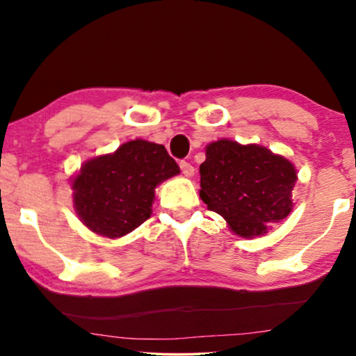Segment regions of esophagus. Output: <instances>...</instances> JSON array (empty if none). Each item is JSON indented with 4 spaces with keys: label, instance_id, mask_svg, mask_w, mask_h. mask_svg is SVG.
<instances>
[{
    "label": "esophagus",
    "instance_id": "esophagus-1",
    "mask_svg": "<svg viewBox=\"0 0 356 356\" xmlns=\"http://www.w3.org/2000/svg\"><path fill=\"white\" fill-rule=\"evenodd\" d=\"M179 168H181V172H183V175L184 177H193L194 175V167L189 162H179Z\"/></svg>",
    "mask_w": 356,
    "mask_h": 356
}]
</instances>
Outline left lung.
<instances>
[{"label": "left lung", "mask_w": 356, "mask_h": 356, "mask_svg": "<svg viewBox=\"0 0 356 356\" xmlns=\"http://www.w3.org/2000/svg\"><path fill=\"white\" fill-rule=\"evenodd\" d=\"M199 173V196L238 236L266 235L270 223L284 220L293 209L291 191L298 178L293 163L262 145L211 143Z\"/></svg>", "instance_id": "obj_1"}]
</instances>
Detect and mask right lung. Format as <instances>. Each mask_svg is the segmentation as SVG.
Instances as JSON below:
<instances>
[{"label":"right lung","instance_id":"obj_1","mask_svg":"<svg viewBox=\"0 0 356 356\" xmlns=\"http://www.w3.org/2000/svg\"><path fill=\"white\" fill-rule=\"evenodd\" d=\"M178 173L163 145L129 140L82 165L71 183L76 213L97 235L120 238L147 220L155 188Z\"/></svg>","mask_w":356,"mask_h":356}]
</instances>
